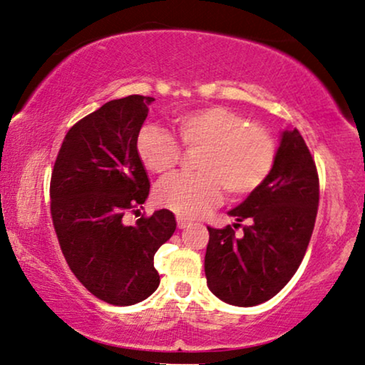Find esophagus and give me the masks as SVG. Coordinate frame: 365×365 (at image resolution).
<instances>
[{
    "instance_id": "34e87169",
    "label": "esophagus",
    "mask_w": 365,
    "mask_h": 365,
    "mask_svg": "<svg viewBox=\"0 0 365 365\" xmlns=\"http://www.w3.org/2000/svg\"><path fill=\"white\" fill-rule=\"evenodd\" d=\"M189 224H191V222H189L187 219H184V217H181V216L178 217V227H179V229H186V227L189 226Z\"/></svg>"
}]
</instances>
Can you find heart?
<instances>
[{
  "instance_id": "1",
  "label": "heart",
  "mask_w": 365,
  "mask_h": 365,
  "mask_svg": "<svg viewBox=\"0 0 365 365\" xmlns=\"http://www.w3.org/2000/svg\"><path fill=\"white\" fill-rule=\"evenodd\" d=\"M179 141L187 149H201L197 174H178L156 189L159 206L182 217H199L216 206L222 187L229 196H247L272 173L277 146L272 134L251 124L226 106H206L173 118ZM138 156L149 173L166 176L174 169L181 148L166 129L146 124L136 139Z\"/></svg>"
}]
</instances>
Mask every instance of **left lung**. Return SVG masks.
I'll use <instances>...</instances> for the list:
<instances>
[{
    "label": "left lung",
    "instance_id": "left-lung-1",
    "mask_svg": "<svg viewBox=\"0 0 365 365\" xmlns=\"http://www.w3.org/2000/svg\"><path fill=\"white\" fill-rule=\"evenodd\" d=\"M319 206L316 163L296 128L284 129L272 173L227 214L242 227L209 229L207 287L221 301L251 307L276 296L301 266Z\"/></svg>",
    "mask_w": 365,
    "mask_h": 365
}]
</instances>
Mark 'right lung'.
<instances>
[{
    "instance_id": "obj_1",
    "label": "right lung",
    "mask_w": 365,
    "mask_h": 365,
    "mask_svg": "<svg viewBox=\"0 0 365 365\" xmlns=\"http://www.w3.org/2000/svg\"><path fill=\"white\" fill-rule=\"evenodd\" d=\"M154 98L113 99L69 129L51 174V216L66 262L93 296L133 306L159 286L154 254L176 231L168 209L128 226L149 196L136 139Z\"/></svg>"
}]
</instances>
